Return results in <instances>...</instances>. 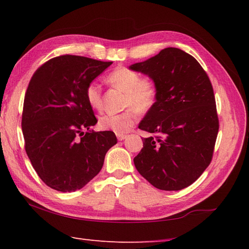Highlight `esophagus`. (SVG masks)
<instances>
[{
	"label": "esophagus",
	"instance_id": "esophagus-1",
	"mask_svg": "<svg viewBox=\"0 0 249 249\" xmlns=\"http://www.w3.org/2000/svg\"><path fill=\"white\" fill-rule=\"evenodd\" d=\"M126 136H128V135H125V134H117V139L119 141H124V139H126Z\"/></svg>",
	"mask_w": 249,
	"mask_h": 249
}]
</instances>
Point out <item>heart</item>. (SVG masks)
<instances>
[{
	"mask_svg": "<svg viewBox=\"0 0 249 249\" xmlns=\"http://www.w3.org/2000/svg\"><path fill=\"white\" fill-rule=\"evenodd\" d=\"M107 83L125 93L124 107L119 114H106L100 118V126L104 130L123 134L128 132L139 119L140 113H146L154 107L157 100V88L153 80L142 78L139 72L120 67L110 72L106 77ZM86 100L93 109L102 107V93L100 86L92 82L85 91Z\"/></svg>",
	"mask_w": 249,
	"mask_h": 249,
	"instance_id": "obj_1",
	"label": "heart"
}]
</instances>
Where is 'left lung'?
Masks as SVG:
<instances>
[{
    "label": "left lung",
    "mask_w": 249,
    "mask_h": 249,
    "mask_svg": "<svg viewBox=\"0 0 249 249\" xmlns=\"http://www.w3.org/2000/svg\"><path fill=\"white\" fill-rule=\"evenodd\" d=\"M130 69L148 75L157 88L154 107L139 125L154 135L144 139L136 170L156 188L184 189L210 165L219 129L209 76L191 54L173 47Z\"/></svg>",
    "instance_id": "obj_1"
}]
</instances>
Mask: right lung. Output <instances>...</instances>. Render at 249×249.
Wrapping results in <instances>:
<instances>
[{
  "label": "right lung",
  "mask_w": 249,
  "mask_h": 249,
  "mask_svg": "<svg viewBox=\"0 0 249 249\" xmlns=\"http://www.w3.org/2000/svg\"><path fill=\"white\" fill-rule=\"evenodd\" d=\"M111 63L63 54L45 62L30 80L21 120L24 148L50 188H83L117 143L114 132L90 130L98 120L85 95L87 86Z\"/></svg>",
  "instance_id": "right-lung-1"
}]
</instances>
